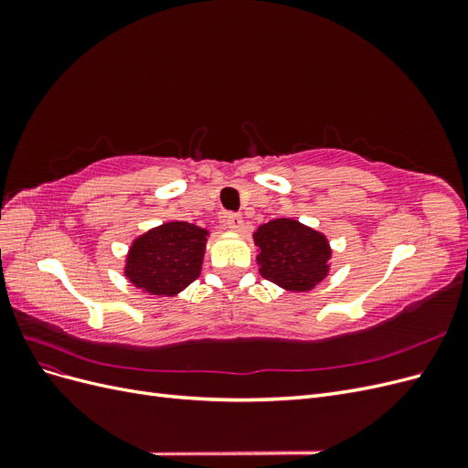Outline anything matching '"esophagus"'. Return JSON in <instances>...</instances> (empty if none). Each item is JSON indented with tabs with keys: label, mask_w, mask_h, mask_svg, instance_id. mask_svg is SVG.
Returning <instances> with one entry per match:
<instances>
[{
	"label": "esophagus",
	"mask_w": 468,
	"mask_h": 468,
	"mask_svg": "<svg viewBox=\"0 0 468 468\" xmlns=\"http://www.w3.org/2000/svg\"><path fill=\"white\" fill-rule=\"evenodd\" d=\"M226 226H229V230H232V232H242V229H244L242 215H229L226 217Z\"/></svg>",
	"instance_id": "obj_1"
}]
</instances>
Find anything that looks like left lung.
<instances>
[{
    "label": "left lung",
    "instance_id": "1",
    "mask_svg": "<svg viewBox=\"0 0 468 468\" xmlns=\"http://www.w3.org/2000/svg\"><path fill=\"white\" fill-rule=\"evenodd\" d=\"M260 275L282 291L310 292L330 275L332 246L324 232L296 218H273L253 232Z\"/></svg>",
    "mask_w": 468,
    "mask_h": 468
}]
</instances>
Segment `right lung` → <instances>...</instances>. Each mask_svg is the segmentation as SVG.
<instances>
[{"instance_id":"right-lung-1","label":"right lung","mask_w":468,"mask_h":468,"mask_svg":"<svg viewBox=\"0 0 468 468\" xmlns=\"http://www.w3.org/2000/svg\"><path fill=\"white\" fill-rule=\"evenodd\" d=\"M208 236L181 220L154 226L131 242L122 275L144 294L177 296L201 275Z\"/></svg>"}]
</instances>
